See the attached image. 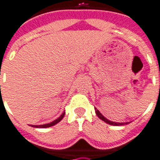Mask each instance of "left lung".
<instances>
[{"instance_id": "8db88e82", "label": "left lung", "mask_w": 160, "mask_h": 160, "mask_svg": "<svg viewBox=\"0 0 160 160\" xmlns=\"http://www.w3.org/2000/svg\"><path fill=\"white\" fill-rule=\"evenodd\" d=\"M95 111H96V115H97V117H98L101 120L105 122L106 123L110 124V125H112V126H122V125H126V124H128L131 122H112V121L108 120L107 118H105L104 116L102 115V113L100 112L99 111L96 109V108H95Z\"/></svg>"}]
</instances>
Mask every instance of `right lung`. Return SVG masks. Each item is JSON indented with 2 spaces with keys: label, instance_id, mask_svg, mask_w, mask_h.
<instances>
[{
  "label": "right lung",
  "instance_id": "1",
  "mask_svg": "<svg viewBox=\"0 0 160 160\" xmlns=\"http://www.w3.org/2000/svg\"><path fill=\"white\" fill-rule=\"evenodd\" d=\"M64 114H65V112H63L62 114H61L59 118H58L57 119H55L54 121H53V122H49V123L42 124V125H29V126L33 127V128H49V127L54 126L55 124H57L58 122H60V121L63 119V118L64 117Z\"/></svg>",
  "mask_w": 160,
  "mask_h": 160
}]
</instances>
